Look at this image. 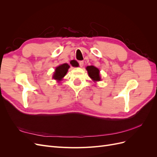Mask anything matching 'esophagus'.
I'll use <instances>...</instances> for the list:
<instances>
[{"mask_svg":"<svg viewBox=\"0 0 157 157\" xmlns=\"http://www.w3.org/2000/svg\"><path fill=\"white\" fill-rule=\"evenodd\" d=\"M78 63H79V65H80V67H83V65H84V61H80L79 62H78Z\"/></svg>","mask_w":157,"mask_h":157,"instance_id":"obj_1","label":"esophagus"}]
</instances>
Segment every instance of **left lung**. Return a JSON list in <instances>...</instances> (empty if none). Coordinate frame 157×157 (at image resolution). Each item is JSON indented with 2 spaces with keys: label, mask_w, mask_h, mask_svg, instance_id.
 Listing matches in <instances>:
<instances>
[{
  "label": "left lung",
  "mask_w": 157,
  "mask_h": 157,
  "mask_svg": "<svg viewBox=\"0 0 157 157\" xmlns=\"http://www.w3.org/2000/svg\"><path fill=\"white\" fill-rule=\"evenodd\" d=\"M86 69L88 71L89 77L92 79L93 81L97 82L101 80L100 75H99V70L97 67H94L93 65H90L86 67Z\"/></svg>",
  "instance_id": "1"
}]
</instances>
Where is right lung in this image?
I'll return each instance as SVG.
<instances>
[{
	"instance_id": "right-lung-1",
	"label": "right lung",
	"mask_w": 157,
	"mask_h": 157,
	"mask_svg": "<svg viewBox=\"0 0 157 157\" xmlns=\"http://www.w3.org/2000/svg\"><path fill=\"white\" fill-rule=\"evenodd\" d=\"M70 63L73 67H77V66H78V63L75 60H71L70 61ZM69 67L70 66L67 63H63L59 65L58 67L56 68L52 77H53L54 79L58 80V82L61 81L65 77V75L67 74Z\"/></svg>"
}]
</instances>
